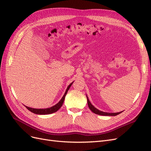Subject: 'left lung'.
<instances>
[{
    "instance_id": "8db88e82",
    "label": "left lung",
    "mask_w": 151,
    "mask_h": 151,
    "mask_svg": "<svg viewBox=\"0 0 151 151\" xmlns=\"http://www.w3.org/2000/svg\"><path fill=\"white\" fill-rule=\"evenodd\" d=\"M86 97H87V101H88V104L89 109L95 114H97V115H103V116H116V115H118V114L122 113V111L118 112V113H106V112H103V111H100L97 108H96L93 105H92V104H91V102L89 101V100L87 96Z\"/></svg>"
}]
</instances>
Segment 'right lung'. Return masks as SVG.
<instances>
[{
	"label": "right lung",
	"mask_w": 151,
	"mask_h": 151,
	"mask_svg": "<svg viewBox=\"0 0 151 151\" xmlns=\"http://www.w3.org/2000/svg\"><path fill=\"white\" fill-rule=\"evenodd\" d=\"M73 83H74V82H73ZM73 83L70 84L69 86L67 87L65 93L64 95H63V96L62 97V98L61 99L60 101H59L57 104H56L55 105H54V106L50 107V108H45V109H35V108H29V107L25 106L26 108L28 109V110H29L31 112L35 113V114H37V115H48V114H51V113H53L57 111L58 109H60L61 108V106H62L63 103V101H64L65 97V96L67 93V91L70 88V86H71V85Z\"/></svg>",
	"instance_id": "add662e5"
}]
</instances>
